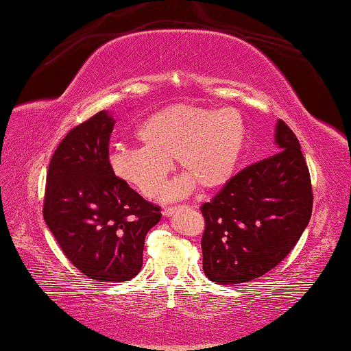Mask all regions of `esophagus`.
I'll return each instance as SVG.
<instances>
[{"mask_svg": "<svg viewBox=\"0 0 351 351\" xmlns=\"http://www.w3.org/2000/svg\"><path fill=\"white\" fill-rule=\"evenodd\" d=\"M183 208H185V206H169V208H165V210H163V216H165V217H172L177 211L183 210Z\"/></svg>", "mask_w": 351, "mask_h": 351, "instance_id": "obj_1", "label": "esophagus"}]
</instances>
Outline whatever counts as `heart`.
Listing matches in <instances>:
<instances>
[{
    "label": "heart",
    "mask_w": 351,
    "mask_h": 351,
    "mask_svg": "<svg viewBox=\"0 0 351 351\" xmlns=\"http://www.w3.org/2000/svg\"><path fill=\"white\" fill-rule=\"evenodd\" d=\"M137 137L143 146H120L109 154L110 169L154 199L177 160L185 174L165 191L166 200H174L197 186L211 191L231 180L247 143V123L232 108L172 104L145 119Z\"/></svg>",
    "instance_id": "b5f03b06"
}]
</instances>
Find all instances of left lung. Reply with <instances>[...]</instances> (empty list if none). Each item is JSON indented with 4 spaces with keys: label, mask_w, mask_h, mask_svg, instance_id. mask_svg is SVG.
<instances>
[{
    "label": "left lung",
    "mask_w": 351,
    "mask_h": 351,
    "mask_svg": "<svg viewBox=\"0 0 351 351\" xmlns=\"http://www.w3.org/2000/svg\"><path fill=\"white\" fill-rule=\"evenodd\" d=\"M278 152L242 169L200 208L204 271L220 285H239L285 259L310 222V171L299 140L278 120Z\"/></svg>",
    "instance_id": "8db88e82"
}]
</instances>
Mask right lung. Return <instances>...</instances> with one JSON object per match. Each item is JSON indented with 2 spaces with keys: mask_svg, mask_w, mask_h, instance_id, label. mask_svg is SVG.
I'll return each instance as SVG.
<instances>
[{
  "mask_svg": "<svg viewBox=\"0 0 351 351\" xmlns=\"http://www.w3.org/2000/svg\"><path fill=\"white\" fill-rule=\"evenodd\" d=\"M108 110L71 129L49 163L43 216L61 251L97 282H125L143 265L145 237L162 213L109 165Z\"/></svg>",
  "mask_w": 351,
  "mask_h": 351,
  "instance_id": "right-lung-1",
  "label": "right lung"
}]
</instances>
